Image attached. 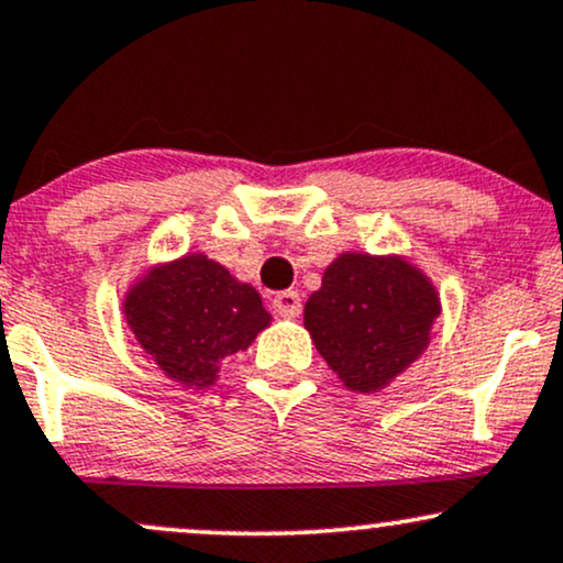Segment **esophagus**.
Instances as JSON below:
<instances>
[{"instance_id": "34e87169", "label": "esophagus", "mask_w": 563, "mask_h": 563, "mask_svg": "<svg viewBox=\"0 0 563 563\" xmlns=\"http://www.w3.org/2000/svg\"><path fill=\"white\" fill-rule=\"evenodd\" d=\"M273 311L277 317H286V320H294V317L301 314V299L296 290H280L273 299Z\"/></svg>"}]
</instances>
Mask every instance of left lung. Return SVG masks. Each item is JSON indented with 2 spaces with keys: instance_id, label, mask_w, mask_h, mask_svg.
<instances>
[{
  "instance_id": "obj_1",
  "label": "left lung",
  "mask_w": 563,
  "mask_h": 563,
  "mask_svg": "<svg viewBox=\"0 0 563 563\" xmlns=\"http://www.w3.org/2000/svg\"><path fill=\"white\" fill-rule=\"evenodd\" d=\"M440 294L401 254L343 252L303 303V328L354 393H380L424 354Z\"/></svg>"
}]
</instances>
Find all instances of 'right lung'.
Returning <instances> with one entry per match:
<instances>
[{
    "instance_id": "1",
    "label": "right lung",
    "mask_w": 563,
    "mask_h": 563,
    "mask_svg": "<svg viewBox=\"0 0 563 563\" xmlns=\"http://www.w3.org/2000/svg\"><path fill=\"white\" fill-rule=\"evenodd\" d=\"M128 328L148 362L183 388H212L222 362L269 328L254 286L207 254L146 267L123 296Z\"/></svg>"
}]
</instances>
